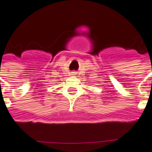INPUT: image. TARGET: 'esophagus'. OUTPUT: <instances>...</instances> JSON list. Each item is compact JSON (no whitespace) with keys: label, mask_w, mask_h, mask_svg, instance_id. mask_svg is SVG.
<instances>
[{"label":"esophagus","mask_w":152,"mask_h":152,"mask_svg":"<svg viewBox=\"0 0 152 152\" xmlns=\"http://www.w3.org/2000/svg\"><path fill=\"white\" fill-rule=\"evenodd\" d=\"M72 76H76V72H72Z\"/></svg>","instance_id":"34e87169"}]
</instances>
